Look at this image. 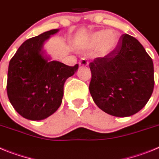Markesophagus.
I'll use <instances>...</instances> for the list:
<instances>
[{"instance_id":"obj_1","label":"esophagus","mask_w":159,"mask_h":159,"mask_svg":"<svg viewBox=\"0 0 159 159\" xmlns=\"http://www.w3.org/2000/svg\"><path fill=\"white\" fill-rule=\"evenodd\" d=\"M89 66V62L85 58H82L79 62V66L81 67H85V66Z\"/></svg>"}]
</instances>
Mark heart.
I'll return each instance as SVG.
<instances>
[{"instance_id": "heart-1", "label": "heart", "mask_w": 159, "mask_h": 159, "mask_svg": "<svg viewBox=\"0 0 159 159\" xmlns=\"http://www.w3.org/2000/svg\"><path fill=\"white\" fill-rule=\"evenodd\" d=\"M120 35L113 30H99L83 37L78 41L77 49L81 51L95 52L99 57H108L116 50Z\"/></svg>"}]
</instances>
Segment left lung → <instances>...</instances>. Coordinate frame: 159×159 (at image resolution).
Here are the masks:
<instances>
[{
  "label": "left lung",
  "instance_id": "8db88e82",
  "mask_svg": "<svg viewBox=\"0 0 159 159\" xmlns=\"http://www.w3.org/2000/svg\"><path fill=\"white\" fill-rule=\"evenodd\" d=\"M89 92L97 107L117 117L142 109L153 93L154 64L136 39L124 34L111 55L89 63Z\"/></svg>",
  "mask_w": 159,
  "mask_h": 159
}]
</instances>
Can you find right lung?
Wrapping results in <instances>:
<instances>
[{"label": "right lung", "instance_id": "right-lung-1", "mask_svg": "<svg viewBox=\"0 0 159 159\" xmlns=\"http://www.w3.org/2000/svg\"><path fill=\"white\" fill-rule=\"evenodd\" d=\"M53 29L22 43L10 60L7 93L16 111L30 120H42L55 113L62 104L64 84L73 76L78 65L68 66L52 61L43 45Z\"/></svg>", "mask_w": 159, "mask_h": 159}]
</instances>
